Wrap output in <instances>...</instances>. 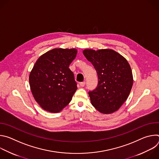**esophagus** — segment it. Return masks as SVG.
I'll return each instance as SVG.
<instances>
[{
    "label": "esophagus",
    "mask_w": 159,
    "mask_h": 159,
    "mask_svg": "<svg viewBox=\"0 0 159 159\" xmlns=\"http://www.w3.org/2000/svg\"><path fill=\"white\" fill-rule=\"evenodd\" d=\"M85 85V82H82L80 83V85L81 87H84Z\"/></svg>",
    "instance_id": "obj_1"
}]
</instances>
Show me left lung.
Wrapping results in <instances>:
<instances>
[{"instance_id":"obj_1","label":"left lung","mask_w":159,"mask_h":159,"mask_svg":"<svg viewBox=\"0 0 159 159\" xmlns=\"http://www.w3.org/2000/svg\"><path fill=\"white\" fill-rule=\"evenodd\" d=\"M83 53L92 63L98 75L96 88L89 92L93 106L100 112L116 111L127 99L133 79L127 60L110 50H85Z\"/></svg>"}]
</instances>
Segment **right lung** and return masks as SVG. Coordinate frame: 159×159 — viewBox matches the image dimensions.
<instances>
[{"mask_svg":"<svg viewBox=\"0 0 159 159\" xmlns=\"http://www.w3.org/2000/svg\"><path fill=\"white\" fill-rule=\"evenodd\" d=\"M75 49H53L41 55L30 74V88L36 101L44 110L58 112L69 104L77 82L69 65Z\"/></svg>","mask_w":159,"mask_h":159,"instance_id":"1","label":"right lung"}]
</instances>
